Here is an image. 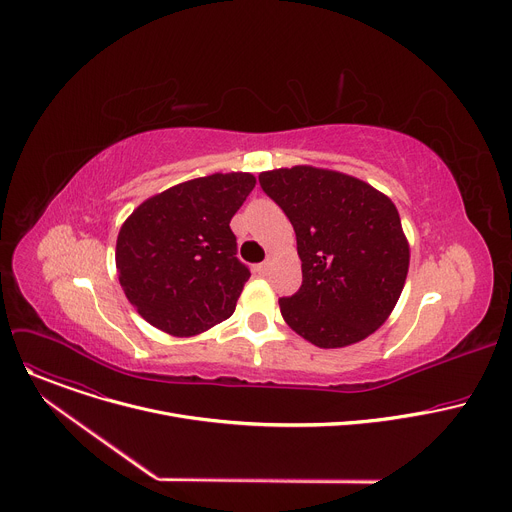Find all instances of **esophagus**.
Masks as SVG:
<instances>
[{
    "label": "esophagus",
    "mask_w": 512,
    "mask_h": 512,
    "mask_svg": "<svg viewBox=\"0 0 512 512\" xmlns=\"http://www.w3.org/2000/svg\"><path fill=\"white\" fill-rule=\"evenodd\" d=\"M269 265H271V263H269V259H267V261L259 263V265L255 267V271H257L259 275H267V271H269Z\"/></svg>",
    "instance_id": "34e87169"
}]
</instances>
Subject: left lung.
I'll return each instance as SVG.
<instances>
[{
	"label": "left lung",
	"instance_id": "8db88e82",
	"mask_svg": "<svg viewBox=\"0 0 512 512\" xmlns=\"http://www.w3.org/2000/svg\"><path fill=\"white\" fill-rule=\"evenodd\" d=\"M298 239L302 287L279 300L283 320L320 348L360 342L385 324L409 269V243L389 196L312 166L259 174Z\"/></svg>",
	"mask_w": 512,
	"mask_h": 512
}]
</instances>
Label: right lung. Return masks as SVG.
Listing matches in <instances>:
<instances>
[{"label": "right lung", "instance_id": "right-lung-1", "mask_svg": "<svg viewBox=\"0 0 512 512\" xmlns=\"http://www.w3.org/2000/svg\"><path fill=\"white\" fill-rule=\"evenodd\" d=\"M247 172L182 182L141 202L123 223L115 265L143 320L172 336H196L231 318L247 265L231 218L255 188Z\"/></svg>", "mask_w": 512, "mask_h": 512}]
</instances>
